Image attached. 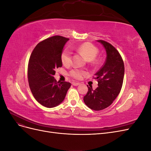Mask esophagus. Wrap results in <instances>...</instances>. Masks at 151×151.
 I'll return each instance as SVG.
<instances>
[{
  "label": "esophagus",
  "instance_id": "34e87169",
  "mask_svg": "<svg viewBox=\"0 0 151 151\" xmlns=\"http://www.w3.org/2000/svg\"><path fill=\"white\" fill-rule=\"evenodd\" d=\"M79 84H80L79 83H76V82H73V83H72V85L74 86H79Z\"/></svg>",
  "mask_w": 151,
  "mask_h": 151
}]
</instances>
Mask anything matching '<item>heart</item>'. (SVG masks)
Instances as JSON below:
<instances>
[{
    "mask_svg": "<svg viewBox=\"0 0 151 151\" xmlns=\"http://www.w3.org/2000/svg\"><path fill=\"white\" fill-rule=\"evenodd\" d=\"M77 51L83 54L87 60H93L96 57L98 53V49L94 45L90 43H84L81 45L77 48ZM61 60L62 63L65 66L70 65L72 62V53L68 49H65L61 55ZM86 74L84 70L79 68H74L69 72V75L76 79H81L84 75Z\"/></svg>",
    "mask_w": 151,
    "mask_h": 151,
    "instance_id": "1",
    "label": "heart"
}]
</instances>
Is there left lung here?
Returning <instances> with one entry per match:
<instances>
[{
  "label": "left lung",
  "instance_id": "obj_1",
  "mask_svg": "<svg viewBox=\"0 0 151 151\" xmlns=\"http://www.w3.org/2000/svg\"><path fill=\"white\" fill-rule=\"evenodd\" d=\"M101 43L106 53V58L102 67L94 74L98 88L93 90L88 87L84 96V103L93 110L99 111L112 104L119 94L124 77L125 67L123 59L113 45L104 40H97Z\"/></svg>",
  "mask_w": 151,
  "mask_h": 151
}]
</instances>
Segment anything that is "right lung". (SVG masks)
Masks as SVG:
<instances>
[{
	"label": "right lung",
	"mask_w": 151,
	"mask_h": 151,
	"mask_svg": "<svg viewBox=\"0 0 151 151\" xmlns=\"http://www.w3.org/2000/svg\"><path fill=\"white\" fill-rule=\"evenodd\" d=\"M68 38L54 36L40 42L32 52L28 67L29 88L34 98L47 108H53L65 99L71 84L57 82L56 68L62 66L61 55Z\"/></svg>",
	"instance_id": "right-lung-1"
}]
</instances>
